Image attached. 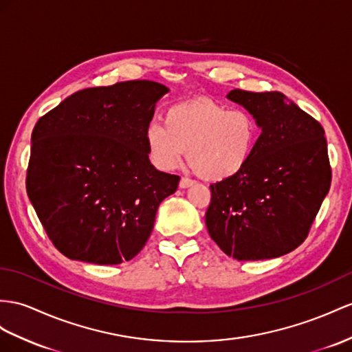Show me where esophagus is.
<instances>
[{
	"label": "esophagus",
	"instance_id": "34e87169",
	"mask_svg": "<svg viewBox=\"0 0 352 352\" xmlns=\"http://www.w3.org/2000/svg\"><path fill=\"white\" fill-rule=\"evenodd\" d=\"M192 184H193V179L187 178V177H183L182 179H179V187H182V188H187V187H190Z\"/></svg>",
	"mask_w": 352,
	"mask_h": 352
}]
</instances>
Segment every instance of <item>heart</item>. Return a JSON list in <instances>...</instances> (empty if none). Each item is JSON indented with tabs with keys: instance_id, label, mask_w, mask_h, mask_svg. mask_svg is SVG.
Wrapping results in <instances>:
<instances>
[{
	"instance_id": "b5f03b06",
	"label": "heart",
	"mask_w": 352,
	"mask_h": 352,
	"mask_svg": "<svg viewBox=\"0 0 352 352\" xmlns=\"http://www.w3.org/2000/svg\"><path fill=\"white\" fill-rule=\"evenodd\" d=\"M258 141L254 116L211 99L170 105L164 123H150L144 142L155 166L174 169L186 155L197 175L223 182L238 175L253 156Z\"/></svg>"
}]
</instances>
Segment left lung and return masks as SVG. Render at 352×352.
Instances as JSON below:
<instances>
[{
    "mask_svg": "<svg viewBox=\"0 0 352 352\" xmlns=\"http://www.w3.org/2000/svg\"><path fill=\"white\" fill-rule=\"evenodd\" d=\"M228 98L254 116L262 133L248 165L210 186L206 229L239 262L284 256L308 236L329 193L324 129L281 92L235 89Z\"/></svg>",
    "mask_w": 352,
    "mask_h": 352,
    "instance_id": "obj_1",
    "label": "left lung"
}]
</instances>
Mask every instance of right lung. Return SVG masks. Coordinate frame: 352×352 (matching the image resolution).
Instances as JSON below:
<instances>
[{
    "label": "right lung",
    "mask_w": 352,
    "mask_h": 352,
    "mask_svg": "<svg viewBox=\"0 0 352 352\" xmlns=\"http://www.w3.org/2000/svg\"><path fill=\"white\" fill-rule=\"evenodd\" d=\"M168 87L132 80L78 90L32 131L26 192L49 239L71 260L137 256L179 177L150 164L144 131Z\"/></svg>",
    "instance_id": "obj_1"
}]
</instances>
